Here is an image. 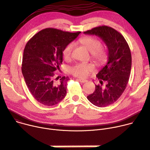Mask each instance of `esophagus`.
<instances>
[{
    "mask_svg": "<svg viewBox=\"0 0 150 150\" xmlns=\"http://www.w3.org/2000/svg\"><path fill=\"white\" fill-rule=\"evenodd\" d=\"M77 80H79V82H82V83H86L88 82V80H85V79H77Z\"/></svg>",
    "mask_w": 150,
    "mask_h": 150,
    "instance_id": "esophagus-1",
    "label": "esophagus"
}]
</instances>
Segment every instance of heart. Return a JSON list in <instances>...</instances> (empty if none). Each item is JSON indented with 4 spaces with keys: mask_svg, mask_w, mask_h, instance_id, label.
<instances>
[{
    "mask_svg": "<svg viewBox=\"0 0 150 150\" xmlns=\"http://www.w3.org/2000/svg\"><path fill=\"white\" fill-rule=\"evenodd\" d=\"M79 42L91 53V57L98 64H103L108 59L106 50L101 46V42L92 37H83L79 40ZM73 49V44H68L63 50L62 54L64 58L70 59L71 57ZM94 65L91 63H78L70 68V73L76 77L83 78L87 76L89 72L94 70Z\"/></svg>",
    "mask_w": 150,
    "mask_h": 150,
    "instance_id": "obj_1",
    "label": "heart"
}]
</instances>
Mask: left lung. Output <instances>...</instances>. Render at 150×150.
<instances>
[{"label": "left lung", "instance_id": "obj_1", "mask_svg": "<svg viewBox=\"0 0 150 150\" xmlns=\"http://www.w3.org/2000/svg\"><path fill=\"white\" fill-rule=\"evenodd\" d=\"M83 33L98 37L107 46V63L97 74L101 85H96L94 93L87 96L92 104L106 107L120 97L128 83L132 68L130 50L124 37L110 27L99 26ZM103 82L105 87L102 86Z\"/></svg>", "mask_w": 150, "mask_h": 150}]
</instances>
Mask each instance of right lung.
Instances as JSON below:
<instances>
[{"label": "right lung", "mask_w": 150, "mask_h": 150, "mask_svg": "<svg viewBox=\"0 0 150 150\" xmlns=\"http://www.w3.org/2000/svg\"><path fill=\"white\" fill-rule=\"evenodd\" d=\"M80 33L46 28L27 42L21 71L31 94L42 105L53 106L65 98L67 83L70 79L64 76L56 83L54 80V73L59 70L62 63L64 49Z\"/></svg>", "instance_id": "right-lung-1"}]
</instances>
